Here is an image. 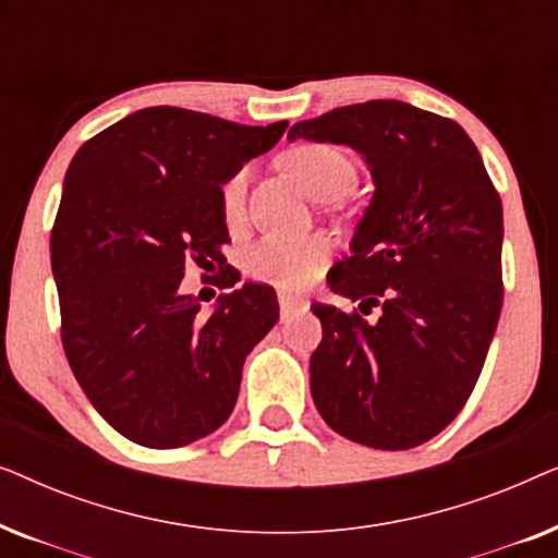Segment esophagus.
Segmentation results:
<instances>
[{"label":"esophagus","mask_w":558,"mask_h":558,"mask_svg":"<svg viewBox=\"0 0 558 558\" xmlns=\"http://www.w3.org/2000/svg\"><path fill=\"white\" fill-rule=\"evenodd\" d=\"M279 310H281V319L292 317V315H296V312L307 310V300H304V296L279 292Z\"/></svg>","instance_id":"34e87169"}]
</instances>
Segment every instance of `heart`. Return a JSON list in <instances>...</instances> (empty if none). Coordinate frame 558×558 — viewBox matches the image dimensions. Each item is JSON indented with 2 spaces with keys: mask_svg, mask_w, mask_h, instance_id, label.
Instances as JSON below:
<instances>
[{
  "mask_svg": "<svg viewBox=\"0 0 558 558\" xmlns=\"http://www.w3.org/2000/svg\"><path fill=\"white\" fill-rule=\"evenodd\" d=\"M284 167L317 201L325 195H345L355 182L353 162L330 144H302V147L287 151ZM243 195H246V172H239L226 182L223 195H220L228 220H239ZM325 258L327 246L323 239L269 233L243 251V269L256 281L300 289L310 284Z\"/></svg>",
  "mask_w": 558,
  "mask_h": 558,
  "instance_id": "1",
  "label": "heart"
}]
</instances>
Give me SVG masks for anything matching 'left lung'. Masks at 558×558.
<instances>
[{
    "mask_svg": "<svg viewBox=\"0 0 558 558\" xmlns=\"http://www.w3.org/2000/svg\"><path fill=\"white\" fill-rule=\"evenodd\" d=\"M294 140L355 149L376 185L350 254L327 274L357 310L312 304L323 323L312 399L357 445H424L470 399L498 327L500 195L457 121L393 98L296 121Z\"/></svg>",
    "mask_w": 558,
    "mask_h": 558,
    "instance_id": "1",
    "label": "left lung"
}]
</instances>
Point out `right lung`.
Wrapping results in <instances>:
<instances>
[{"instance_id": "obj_1", "label": "right lung", "mask_w": 558, "mask_h": 558, "mask_svg": "<svg viewBox=\"0 0 558 558\" xmlns=\"http://www.w3.org/2000/svg\"><path fill=\"white\" fill-rule=\"evenodd\" d=\"M289 121L246 126L151 106L75 151L50 235L71 371L119 434L185 447L231 416L243 361L279 319L271 287L243 284L201 315L185 264L226 262L223 185ZM241 274L228 266L220 289Z\"/></svg>"}]
</instances>
